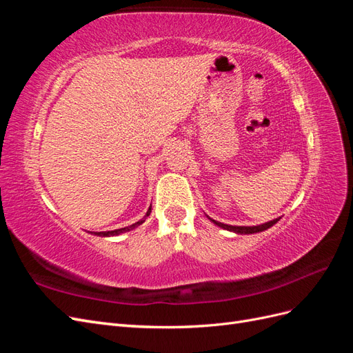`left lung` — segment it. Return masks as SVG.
<instances>
[{"label": "left lung", "mask_w": 353, "mask_h": 353, "mask_svg": "<svg viewBox=\"0 0 353 353\" xmlns=\"http://www.w3.org/2000/svg\"><path fill=\"white\" fill-rule=\"evenodd\" d=\"M206 216H208V215H206ZM208 219H209L212 223H215L216 227L223 228V230H227V231H231V232H236V234H256V232H262V231H265V230L271 228V227L275 225V223L279 222L281 218H275V219H272V221L261 223V225H252V227H245V225H228V223L218 222V221H215V219H212L210 216H208Z\"/></svg>", "instance_id": "left-lung-1"}]
</instances>
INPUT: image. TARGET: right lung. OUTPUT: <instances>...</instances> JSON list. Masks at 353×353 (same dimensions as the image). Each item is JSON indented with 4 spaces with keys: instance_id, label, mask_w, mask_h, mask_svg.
<instances>
[{
    "instance_id": "add662e5",
    "label": "right lung",
    "mask_w": 353,
    "mask_h": 353,
    "mask_svg": "<svg viewBox=\"0 0 353 353\" xmlns=\"http://www.w3.org/2000/svg\"><path fill=\"white\" fill-rule=\"evenodd\" d=\"M150 212H152V205H150V208H148V210L145 212V215H144L140 221L132 223V225H130V227L119 228V230H113V231H100V232H97V231H88V232L92 234V236H97V237H113V236H119V234H123V232H128V231H132V230H135L137 227H140L141 223L145 222L147 216L150 215Z\"/></svg>"
}]
</instances>
